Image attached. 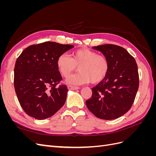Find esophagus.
Returning a JSON list of instances; mask_svg holds the SVG:
<instances>
[{"label": "esophagus", "mask_w": 156, "mask_h": 156, "mask_svg": "<svg viewBox=\"0 0 156 156\" xmlns=\"http://www.w3.org/2000/svg\"><path fill=\"white\" fill-rule=\"evenodd\" d=\"M79 88L77 87H74L72 85H69L68 86V90H78Z\"/></svg>", "instance_id": "1"}]
</instances>
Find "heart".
<instances>
[{
	"mask_svg": "<svg viewBox=\"0 0 156 156\" xmlns=\"http://www.w3.org/2000/svg\"><path fill=\"white\" fill-rule=\"evenodd\" d=\"M56 67L64 77H68L79 68V73L66 80L69 84H84L92 82L100 83L109 72V62L105 56L96 52L83 48L75 50L71 54H62L56 60Z\"/></svg>",
	"mask_w": 156,
	"mask_h": 156,
	"instance_id": "heart-1",
	"label": "heart"
}]
</instances>
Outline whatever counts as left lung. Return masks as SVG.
Returning <instances> with one entry per match:
<instances>
[{"label": "left lung", "instance_id": "1", "mask_svg": "<svg viewBox=\"0 0 156 156\" xmlns=\"http://www.w3.org/2000/svg\"><path fill=\"white\" fill-rule=\"evenodd\" d=\"M109 62L107 77L92 88L86 101L89 111L103 120L118 119L129 110L139 88L138 67L135 58L122 47L105 44L93 47Z\"/></svg>", "mask_w": 156, "mask_h": 156}]
</instances>
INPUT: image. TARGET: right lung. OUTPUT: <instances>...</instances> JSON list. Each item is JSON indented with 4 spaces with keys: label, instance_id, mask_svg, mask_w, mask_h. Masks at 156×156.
<instances>
[{
    "label": "right lung",
    "instance_id": "1",
    "mask_svg": "<svg viewBox=\"0 0 156 156\" xmlns=\"http://www.w3.org/2000/svg\"><path fill=\"white\" fill-rule=\"evenodd\" d=\"M73 47L46 41L28 47L17 58L14 87L28 115L37 120L46 119L64 105L68 90L66 85L56 87L62 78L56 63L59 55Z\"/></svg>",
    "mask_w": 156,
    "mask_h": 156
}]
</instances>
